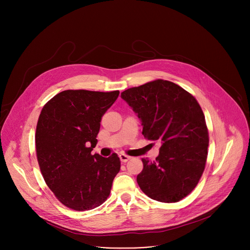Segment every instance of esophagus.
Wrapping results in <instances>:
<instances>
[{"instance_id": "obj_1", "label": "esophagus", "mask_w": 250, "mask_h": 250, "mask_svg": "<svg viewBox=\"0 0 250 250\" xmlns=\"http://www.w3.org/2000/svg\"><path fill=\"white\" fill-rule=\"evenodd\" d=\"M120 159H121V161H122L123 163H125V162H127V161L130 159V157L127 156V155H125V154H120Z\"/></svg>"}]
</instances>
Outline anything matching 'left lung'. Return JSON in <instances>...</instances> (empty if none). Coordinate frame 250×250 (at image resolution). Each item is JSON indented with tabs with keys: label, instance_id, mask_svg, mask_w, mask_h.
<instances>
[{
	"label": "left lung",
	"instance_id": "8db88e82",
	"mask_svg": "<svg viewBox=\"0 0 250 250\" xmlns=\"http://www.w3.org/2000/svg\"><path fill=\"white\" fill-rule=\"evenodd\" d=\"M141 122L142 134L161 144L155 161L142 158L140 189L163 203L179 202L197 186L208 146L205 116L197 100L166 80H155L121 95Z\"/></svg>",
	"mask_w": 250,
	"mask_h": 250
}]
</instances>
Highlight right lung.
<instances>
[{
    "label": "right lung",
    "mask_w": 250,
    "mask_h": 250,
    "mask_svg": "<svg viewBox=\"0 0 250 250\" xmlns=\"http://www.w3.org/2000/svg\"><path fill=\"white\" fill-rule=\"evenodd\" d=\"M119 91L66 90L42 108L35 132L38 161L55 197L75 210H88L109 197L121 169L116 153L92 155L104 114Z\"/></svg>",
    "instance_id": "right-lung-1"
}]
</instances>
